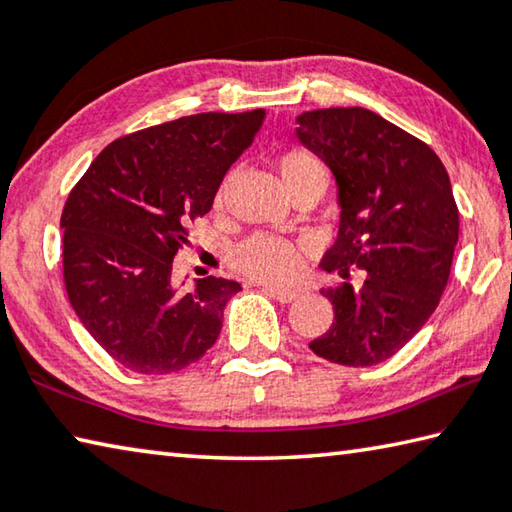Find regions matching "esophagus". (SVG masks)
<instances>
[{"mask_svg": "<svg viewBox=\"0 0 512 512\" xmlns=\"http://www.w3.org/2000/svg\"><path fill=\"white\" fill-rule=\"evenodd\" d=\"M264 291L268 293V296H273L275 300H280V302H293V300H298L300 298V289H287V287H264Z\"/></svg>", "mask_w": 512, "mask_h": 512, "instance_id": "esophagus-1", "label": "esophagus"}]
</instances>
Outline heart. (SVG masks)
Returning <instances> with one entry per match:
<instances>
[{
	"instance_id": "1",
	"label": "heart",
	"mask_w": 512,
	"mask_h": 512,
	"mask_svg": "<svg viewBox=\"0 0 512 512\" xmlns=\"http://www.w3.org/2000/svg\"><path fill=\"white\" fill-rule=\"evenodd\" d=\"M277 171L289 196L298 189L318 187L323 189L329 183V173L325 164L307 149H291L277 158ZM225 185L219 189V201ZM232 266L241 275L259 282H284L296 273L298 253L289 241L271 235H255L232 250Z\"/></svg>"
}]
</instances>
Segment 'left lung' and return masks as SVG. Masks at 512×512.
Wrapping results in <instances>:
<instances>
[{
  "instance_id": "obj_1",
  "label": "left lung",
  "mask_w": 512,
  "mask_h": 512,
  "mask_svg": "<svg viewBox=\"0 0 512 512\" xmlns=\"http://www.w3.org/2000/svg\"><path fill=\"white\" fill-rule=\"evenodd\" d=\"M298 142L336 180L339 235L320 268L354 289H323L334 323L309 343L352 368L400 352L436 311L458 241V207L445 164L418 137L366 108H323L296 117Z\"/></svg>"
}]
</instances>
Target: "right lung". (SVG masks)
Instances as JSON below:
<instances>
[{"instance_id":"add662e5","label":"right lung","mask_w":512,"mask_h":512,"mask_svg":"<svg viewBox=\"0 0 512 512\" xmlns=\"http://www.w3.org/2000/svg\"><path fill=\"white\" fill-rule=\"evenodd\" d=\"M266 112H201L119 137L69 192L60 228L69 302L90 336L140 375L183 370L212 348L241 284L203 277L183 293L173 257L212 210Z\"/></svg>"}]
</instances>
